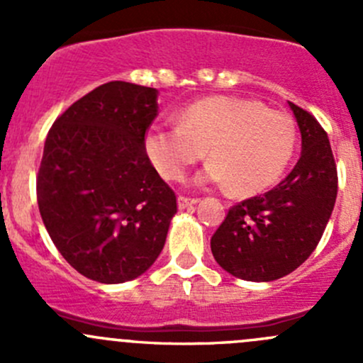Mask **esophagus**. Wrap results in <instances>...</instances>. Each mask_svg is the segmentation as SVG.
<instances>
[{
	"label": "esophagus",
	"instance_id": "esophagus-1",
	"mask_svg": "<svg viewBox=\"0 0 363 363\" xmlns=\"http://www.w3.org/2000/svg\"><path fill=\"white\" fill-rule=\"evenodd\" d=\"M177 203H179V208H186V207H191V205L199 203V199H191V196L181 195L179 196Z\"/></svg>",
	"mask_w": 363,
	"mask_h": 363
}]
</instances>
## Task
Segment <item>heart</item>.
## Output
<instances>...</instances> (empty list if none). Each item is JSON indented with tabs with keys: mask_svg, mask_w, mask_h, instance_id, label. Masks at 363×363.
<instances>
[{
	"mask_svg": "<svg viewBox=\"0 0 363 363\" xmlns=\"http://www.w3.org/2000/svg\"><path fill=\"white\" fill-rule=\"evenodd\" d=\"M296 128L281 111L240 98H205L186 107L179 124L152 126L144 149L167 181H182L208 151L212 163L200 182L226 184L237 195H252L276 184L294 158Z\"/></svg>",
	"mask_w": 363,
	"mask_h": 363,
	"instance_id": "1",
	"label": "heart"
}]
</instances>
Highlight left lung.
Returning <instances> with one entry per match:
<instances>
[{
	"mask_svg": "<svg viewBox=\"0 0 363 363\" xmlns=\"http://www.w3.org/2000/svg\"><path fill=\"white\" fill-rule=\"evenodd\" d=\"M302 155L270 191L228 208L211 239L216 262L232 276L267 283L294 272L316 250L337 196V167L327 131L291 104Z\"/></svg>",
	"mask_w": 363,
	"mask_h": 363,
	"instance_id": "8db88e82",
	"label": "left lung"
}]
</instances>
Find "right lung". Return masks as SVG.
<instances>
[{
    "label": "right lung",
    "instance_id": "obj_1",
    "mask_svg": "<svg viewBox=\"0 0 363 363\" xmlns=\"http://www.w3.org/2000/svg\"><path fill=\"white\" fill-rule=\"evenodd\" d=\"M155 87L113 80L54 121L36 175V200L69 265L105 284L144 274L177 212L174 189L144 149L158 116Z\"/></svg>",
    "mask_w": 363,
    "mask_h": 363
}]
</instances>
